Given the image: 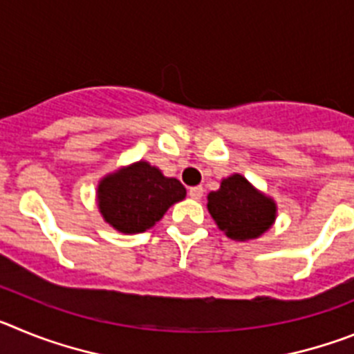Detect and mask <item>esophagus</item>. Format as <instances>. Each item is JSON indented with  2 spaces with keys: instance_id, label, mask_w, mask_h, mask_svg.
<instances>
[{
  "instance_id": "obj_1",
  "label": "esophagus",
  "mask_w": 354,
  "mask_h": 354,
  "mask_svg": "<svg viewBox=\"0 0 354 354\" xmlns=\"http://www.w3.org/2000/svg\"><path fill=\"white\" fill-rule=\"evenodd\" d=\"M189 196H192V198H195V200H200L202 198V196H204V187L202 186H193V187H189Z\"/></svg>"
}]
</instances>
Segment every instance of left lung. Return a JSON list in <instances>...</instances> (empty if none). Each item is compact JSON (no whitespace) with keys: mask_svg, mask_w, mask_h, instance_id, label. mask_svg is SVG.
<instances>
[{"mask_svg":"<svg viewBox=\"0 0 354 354\" xmlns=\"http://www.w3.org/2000/svg\"><path fill=\"white\" fill-rule=\"evenodd\" d=\"M207 209L216 225L230 239H255L274 221L273 200L253 189L243 175L223 179L218 192L209 193Z\"/></svg>","mask_w":354,"mask_h":354,"instance_id":"1","label":"left lung"}]
</instances>
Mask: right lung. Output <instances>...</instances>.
Masks as SVG:
<instances>
[{
    "instance_id": "1",
    "label": "right lung",
    "mask_w": 354,
    "mask_h": 354,
    "mask_svg": "<svg viewBox=\"0 0 354 354\" xmlns=\"http://www.w3.org/2000/svg\"><path fill=\"white\" fill-rule=\"evenodd\" d=\"M99 209L111 227L124 234L145 232L170 205L186 196L177 179L140 161L108 175L99 184Z\"/></svg>"
}]
</instances>
